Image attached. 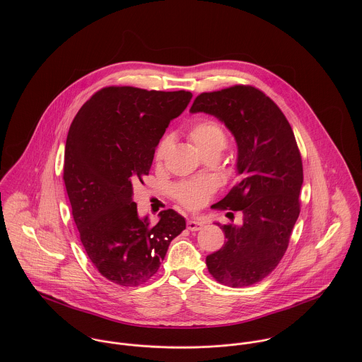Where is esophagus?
Wrapping results in <instances>:
<instances>
[{
	"label": "esophagus",
	"instance_id": "34e87169",
	"mask_svg": "<svg viewBox=\"0 0 362 362\" xmlns=\"http://www.w3.org/2000/svg\"><path fill=\"white\" fill-rule=\"evenodd\" d=\"M205 221L204 220H188V223H187V227H188V230H191V231H198V230H201L202 227H205Z\"/></svg>",
	"mask_w": 362,
	"mask_h": 362
}]
</instances>
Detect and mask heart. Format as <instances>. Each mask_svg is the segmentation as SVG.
Instances as JSON below:
<instances>
[{
  "instance_id": "heart-1",
  "label": "heart",
  "mask_w": 362,
  "mask_h": 362,
  "mask_svg": "<svg viewBox=\"0 0 362 362\" xmlns=\"http://www.w3.org/2000/svg\"><path fill=\"white\" fill-rule=\"evenodd\" d=\"M187 138L201 155H220L227 145V134L223 125L213 118H201L192 122L187 129ZM171 148V139L164 136L158 141L155 149V163L161 164ZM174 198L181 206L197 210L204 206L213 194V184L202 181H182L173 189Z\"/></svg>"
}]
</instances>
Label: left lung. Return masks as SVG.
I'll use <instances>...</instances> for the list:
<instances>
[{
  "mask_svg": "<svg viewBox=\"0 0 362 362\" xmlns=\"http://www.w3.org/2000/svg\"><path fill=\"white\" fill-rule=\"evenodd\" d=\"M199 111L217 117L233 132L241 175L216 205L243 211V221L217 223L226 243L207 257V269L224 286H252L269 276L287 251L301 210V153L283 111L255 86L201 93L191 107V112Z\"/></svg>",
  "mask_w": 362,
  "mask_h": 362,
  "instance_id": "1",
  "label": "left lung"
}]
</instances>
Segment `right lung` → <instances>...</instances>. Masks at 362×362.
Wrapping results in <instances>:
<instances>
[{
  "label": "right lung",
  "instance_id": "add662e5",
  "mask_svg": "<svg viewBox=\"0 0 362 362\" xmlns=\"http://www.w3.org/2000/svg\"><path fill=\"white\" fill-rule=\"evenodd\" d=\"M191 92L107 86L75 115L66 136L64 182L81 243L99 273L136 287L157 273L170 243L185 230L173 209L156 226L139 218L134 187L149 175L155 149Z\"/></svg>",
  "mask_w": 362,
  "mask_h": 362
}]
</instances>
